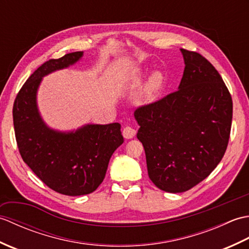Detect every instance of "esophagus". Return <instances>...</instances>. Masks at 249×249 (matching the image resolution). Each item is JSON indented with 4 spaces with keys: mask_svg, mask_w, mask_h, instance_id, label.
<instances>
[{
    "mask_svg": "<svg viewBox=\"0 0 249 249\" xmlns=\"http://www.w3.org/2000/svg\"><path fill=\"white\" fill-rule=\"evenodd\" d=\"M135 135H136V129L135 128L130 127V126H126V127H124V129H123L124 138L131 139V138H134Z\"/></svg>",
    "mask_w": 249,
    "mask_h": 249,
    "instance_id": "esophagus-1",
    "label": "esophagus"
}]
</instances>
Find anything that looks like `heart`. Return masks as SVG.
<instances>
[{"label":"heart","instance_id":"heart-1","mask_svg":"<svg viewBox=\"0 0 249 249\" xmlns=\"http://www.w3.org/2000/svg\"><path fill=\"white\" fill-rule=\"evenodd\" d=\"M142 79H143V71L141 70H136L129 75L128 78V83L131 88H136L141 84ZM163 86V76L160 71H155L153 72L151 77L147 80V83L145 86L144 89V96L146 100L152 102L154 100L158 93L160 92Z\"/></svg>","mask_w":249,"mask_h":249}]
</instances>
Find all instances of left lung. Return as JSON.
Returning <instances> with one entry per match:
<instances>
[{
	"instance_id": "8db88e82",
	"label": "left lung",
	"mask_w": 249,
	"mask_h": 249,
	"mask_svg": "<svg viewBox=\"0 0 249 249\" xmlns=\"http://www.w3.org/2000/svg\"><path fill=\"white\" fill-rule=\"evenodd\" d=\"M181 51L185 68L178 91L135 111L149 177L168 193L193 188L220 162L233 108L215 67L198 52Z\"/></svg>"
}]
</instances>
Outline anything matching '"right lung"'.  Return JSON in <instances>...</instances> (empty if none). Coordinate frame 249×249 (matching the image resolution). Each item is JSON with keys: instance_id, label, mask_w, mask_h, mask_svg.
Listing matches in <instances>:
<instances>
[{"instance_id": "add662e5", "label": "right lung", "mask_w": 249, "mask_h": 249, "mask_svg": "<svg viewBox=\"0 0 249 249\" xmlns=\"http://www.w3.org/2000/svg\"><path fill=\"white\" fill-rule=\"evenodd\" d=\"M83 52L67 53L45 62L20 89L13 107L14 128L23 161L54 192L66 196L93 193L104 181L110 157L123 143L121 125L89 124L75 133L47 127L36 106L41 77L68 67Z\"/></svg>"}]
</instances>
